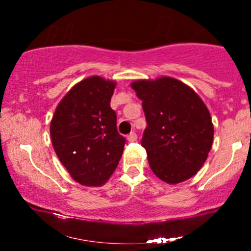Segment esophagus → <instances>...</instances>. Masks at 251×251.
Instances as JSON below:
<instances>
[{"instance_id": "34e87169", "label": "esophagus", "mask_w": 251, "mask_h": 251, "mask_svg": "<svg viewBox=\"0 0 251 251\" xmlns=\"http://www.w3.org/2000/svg\"><path fill=\"white\" fill-rule=\"evenodd\" d=\"M127 141L128 142H136L137 141V135L135 132H131L130 135L127 136Z\"/></svg>"}]
</instances>
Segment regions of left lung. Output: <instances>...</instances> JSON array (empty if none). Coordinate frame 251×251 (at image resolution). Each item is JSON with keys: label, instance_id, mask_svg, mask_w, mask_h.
Segmentation results:
<instances>
[{"label": "left lung", "instance_id": "8db88e82", "mask_svg": "<svg viewBox=\"0 0 251 251\" xmlns=\"http://www.w3.org/2000/svg\"><path fill=\"white\" fill-rule=\"evenodd\" d=\"M148 126L141 144L149 166L169 184L181 183L204 165L214 141L209 110L193 88L170 76L131 83Z\"/></svg>", "mask_w": 251, "mask_h": 251}]
</instances>
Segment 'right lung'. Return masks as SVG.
<instances>
[{
    "instance_id": "obj_1",
    "label": "right lung",
    "mask_w": 251,
    "mask_h": 251,
    "mask_svg": "<svg viewBox=\"0 0 251 251\" xmlns=\"http://www.w3.org/2000/svg\"><path fill=\"white\" fill-rule=\"evenodd\" d=\"M116 82L100 76L73 86L55 108L50 132L53 148L72 178L103 186L115 171L125 146L116 130L110 100Z\"/></svg>"
}]
</instances>
